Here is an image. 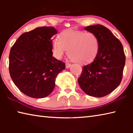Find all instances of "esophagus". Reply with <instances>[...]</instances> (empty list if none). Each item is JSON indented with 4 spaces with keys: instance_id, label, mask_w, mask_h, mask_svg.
I'll list each match as a JSON object with an SVG mask.
<instances>
[{
    "instance_id": "34e87169",
    "label": "esophagus",
    "mask_w": 133,
    "mask_h": 133,
    "mask_svg": "<svg viewBox=\"0 0 133 133\" xmlns=\"http://www.w3.org/2000/svg\"><path fill=\"white\" fill-rule=\"evenodd\" d=\"M70 67H71V64L69 63H66V68L68 69Z\"/></svg>"
}]
</instances>
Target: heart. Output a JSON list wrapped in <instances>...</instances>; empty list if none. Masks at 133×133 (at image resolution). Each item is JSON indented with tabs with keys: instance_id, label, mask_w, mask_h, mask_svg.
<instances>
[{
	"instance_id": "b5f03b06",
	"label": "heart",
	"mask_w": 133,
	"mask_h": 133,
	"mask_svg": "<svg viewBox=\"0 0 133 133\" xmlns=\"http://www.w3.org/2000/svg\"><path fill=\"white\" fill-rule=\"evenodd\" d=\"M52 51L56 58L60 59L69 51L72 60L87 64L95 58L99 49L98 37L90 31L66 30L58 35V39L52 42Z\"/></svg>"
}]
</instances>
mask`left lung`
I'll list each match as a JSON object with an SVG mask.
<instances>
[{"label":"left lung","mask_w":133,"mask_h":133,"mask_svg":"<svg viewBox=\"0 0 133 133\" xmlns=\"http://www.w3.org/2000/svg\"><path fill=\"white\" fill-rule=\"evenodd\" d=\"M85 30L98 37L99 49L94 61L83 67L78 82L87 95L102 97L113 91L122 80L125 56L120 40L109 29L101 24Z\"/></svg>","instance_id":"1"}]
</instances>
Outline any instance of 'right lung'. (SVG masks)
I'll use <instances>...</instances> for the list:
<instances>
[{
  "label": "right lung",
  "mask_w": 133,
  "mask_h": 133,
  "mask_svg": "<svg viewBox=\"0 0 133 133\" xmlns=\"http://www.w3.org/2000/svg\"><path fill=\"white\" fill-rule=\"evenodd\" d=\"M53 27L43 26L25 32L10 49L9 73L20 91L32 98L47 97L53 90L56 77L65 63L53 57Z\"/></svg>",
  "instance_id": "right-lung-1"
}]
</instances>
